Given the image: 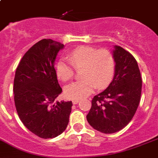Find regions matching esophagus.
I'll use <instances>...</instances> for the list:
<instances>
[{
	"label": "esophagus",
	"mask_w": 158,
	"mask_h": 158,
	"mask_svg": "<svg viewBox=\"0 0 158 158\" xmlns=\"http://www.w3.org/2000/svg\"><path fill=\"white\" fill-rule=\"evenodd\" d=\"M79 102V99H73V100H72V103H73V104H77Z\"/></svg>",
	"instance_id": "esophagus-1"
}]
</instances>
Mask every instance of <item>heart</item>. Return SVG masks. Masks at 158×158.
<instances>
[{"label":"heart","mask_w":158,"mask_h":158,"mask_svg":"<svg viewBox=\"0 0 158 158\" xmlns=\"http://www.w3.org/2000/svg\"><path fill=\"white\" fill-rule=\"evenodd\" d=\"M74 67L83 68L81 74L83 79L67 85L64 94L71 99H81L94 92L96 87L102 90L109 86L114 75L115 61L110 51L80 46L70 53V60L62 58L56 63V75L64 82L70 80L74 75Z\"/></svg>","instance_id":"b5f03b06"}]
</instances>
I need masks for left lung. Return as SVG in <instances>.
<instances>
[{
	"mask_svg": "<svg viewBox=\"0 0 158 158\" xmlns=\"http://www.w3.org/2000/svg\"><path fill=\"white\" fill-rule=\"evenodd\" d=\"M115 61L113 80L104 91L95 95L87 120L103 134L116 133L128 125L136 113L142 93V80L134 56L114 45Z\"/></svg>",
	"mask_w": 158,
	"mask_h": 158,
	"instance_id": "1",
	"label": "left lung"
}]
</instances>
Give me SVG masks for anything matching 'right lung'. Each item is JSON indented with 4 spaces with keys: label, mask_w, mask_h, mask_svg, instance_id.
Masks as SVG:
<instances>
[{
    "label": "right lung",
    "mask_w": 158,
    "mask_h": 158,
    "mask_svg": "<svg viewBox=\"0 0 158 158\" xmlns=\"http://www.w3.org/2000/svg\"><path fill=\"white\" fill-rule=\"evenodd\" d=\"M64 45L51 39L40 40L24 54L16 70L15 106L23 124L42 138H53L68 127L72 102L56 98L62 88L54 65Z\"/></svg>",
    "instance_id": "right-lung-1"
}]
</instances>
